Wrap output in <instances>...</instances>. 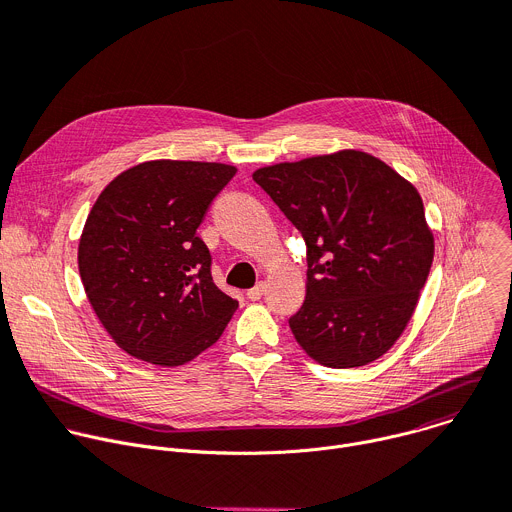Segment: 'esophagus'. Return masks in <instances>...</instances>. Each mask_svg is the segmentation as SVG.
<instances>
[{
	"label": "esophagus",
	"mask_w": 512,
	"mask_h": 512,
	"mask_svg": "<svg viewBox=\"0 0 512 512\" xmlns=\"http://www.w3.org/2000/svg\"><path fill=\"white\" fill-rule=\"evenodd\" d=\"M263 292H265V284L261 282V284H257L255 288L247 290V296H249V300H259V298L263 296Z\"/></svg>",
	"instance_id": "esophagus-1"
}]
</instances>
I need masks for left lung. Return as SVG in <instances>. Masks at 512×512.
I'll return each instance as SVG.
<instances>
[{
  "label": "left lung",
  "instance_id": "8db88e82",
  "mask_svg": "<svg viewBox=\"0 0 512 512\" xmlns=\"http://www.w3.org/2000/svg\"><path fill=\"white\" fill-rule=\"evenodd\" d=\"M253 179L306 241V300L290 318L320 365L380 359L429 277L435 239L414 185L378 157L337 151L261 167Z\"/></svg>",
  "mask_w": 512,
  "mask_h": 512
}]
</instances>
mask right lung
Masks as SVG:
<instances>
[{"label": "right lung", "mask_w": 512, "mask_h": 512, "mask_svg": "<svg viewBox=\"0 0 512 512\" xmlns=\"http://www.w3.org/2000/svg\"><path fill=\"white\" fill-rule=\"evenodd\" d=\"M237 167L157 159L114 177L91 208L77 251L87 300L114 343L161 367L212 347L239 302L212 280L196 235Z\"/></svg>", "instance_id": "1"}]
</instances>
